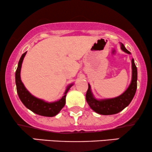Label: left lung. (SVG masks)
<instances>
[{
  "label": "left lung",
  "mask_w": 152,
  "mask_h": 152,
  "mask_svg": "<svg viewBox=\"0 0 152 152\" xmlns=\"http://www.w3.org/2000/svg\"><path fill=\"white\" fill-rule=\"evenodd\" d=\"M121 49L125 53L131 54L125 48L123 43H121ZM132 81L127 89L117 97L112 99H97L94 96L88 83V88L86 94V99L90 108L97 114L102 115L116 114L129 106L133 99L137 88V69L134 64V58L132 60Z\"/></svg>",
  "instance_id": "1"
}]
</instances>
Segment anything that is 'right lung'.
Returning a JSON list of instances; mask_svg holds the SVG:
<instances>
[{"label":"right lung","instance_id":"add662e5","mask_svg":"<svg viewBox=\"0 0 152 152\" xmlns=\"http://www.w3.org/2000/svg\"><path fill=\"white\" fill-rule=\"evenodd\" d=\"M26 53L27 52H25L20 57L18 64V68L15 71V84H16L17 93H18L19 99H20L21 102L27 109L31 110L35 114L43 116H48V117L56 116L60 112L61 110L65 106L66 94L74 84L71 83L66 88L65 92H64V95L63 96L62 98L56 102H46L42 99L35 97L26 89L20 79V69H21L23 61Z\"/></svg>","mask_w":152,"mask_h":152}]
</instances>
